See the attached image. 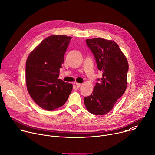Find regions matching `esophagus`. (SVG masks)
<instances>
[{"mask_svg":"<svg viewBox=\"0 0 155 155\" xmlns=\"http://www.w3.org/2000/svg\"><path fill=\"white\" fill-rule=\"evenodd\" d=\"M75 84L76 85V87L77 88H78V87H80L81 86V83H75Z\"/></svg>","mask_w":155,"mask_h":155,"instance_id":"obj_1","label":"esophagus"}]
</instances>
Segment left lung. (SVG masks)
I'll return each instance as SVG.
<instances>
[{"instance_id":"obj_1","label":"left lung","mask_w":155,"mask_h":155,"mask_svg":"<svg viewBox=\"0 0 155 155\" xmlns=\"http://www.w3.org/2000/svg\"><path fill=\"white\" fill-rule=\"evenodd\" d=\"M86 42L94 54L98 69L102 72V77L94 86L93 93L84 98V103L90 113L103 115L111 111L126 90L128 62L114 40L94 38L86 39Z\"/></svg>"}]
</instances>
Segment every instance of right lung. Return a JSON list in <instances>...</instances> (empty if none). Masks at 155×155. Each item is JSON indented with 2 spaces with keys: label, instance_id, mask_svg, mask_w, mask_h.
I'll return each mask as SVG.
<instances>
[{
  "label": "right lung",
  "instance_id": "right-lung-1",
  "mask_svg": "<svg viewBox=\"0 0 155 155\" xmlns=\"http://www.w3.org/2000/svg\"><path fill=\"white\" fill-rule=\"evenodd\" d=\"M71 38L63 35H50L38 44L26 60L28 91L36 104L48 111L62 107L72 90L71 83L58 79Z\"/></svg>",
  "mask_w": 155,
  "mask_h": 155
}]
</instances>
